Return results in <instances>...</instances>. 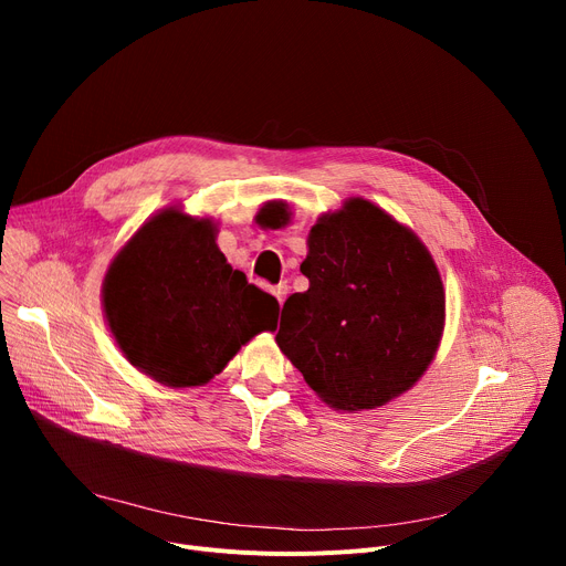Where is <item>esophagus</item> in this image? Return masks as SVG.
<instances>
[{
    "mask_svg": "<svg viewBox=\"0 0 566 566\" xmlns=\"http://www.w3.org/2000/svg\"><path fill=\"white\" fill-rule=\"evenodd\" d=\"M271 293L275 295L277 303L282 305V303H284V298H286V293H289V284H286V282H282V284H277V286H273V289H271Z\"/></svg>",
    "mask_w": 566,
    "mask_h": 566,
    "instance_id": "esophagus-1",
    "label": "esophagus"
}]
</instances>
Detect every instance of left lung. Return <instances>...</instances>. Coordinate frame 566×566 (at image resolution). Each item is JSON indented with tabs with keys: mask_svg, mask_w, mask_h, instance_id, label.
<instances>
[{
	"mask_svg": "<svg viewBox=\"0 0 566 566\" xmlns=\"http://www.w3.org/2000/svg\"><path fill=\"white\" fill-rule=\"evenodd\" d=\"M301 273L310 289L282 307L277 344L337 410L388 403L431 365L444 291L429 250L367 199L323 216Z\"/></svg>",
	"mask_w": 566,
	"mask_h": 566,
	"instance_id": "obj_1",
	"label": "left lung"
}]
</instances>
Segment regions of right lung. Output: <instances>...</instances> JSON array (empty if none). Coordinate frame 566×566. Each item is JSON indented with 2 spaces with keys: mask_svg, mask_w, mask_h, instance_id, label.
I'll list each match as a JSON object with an SVG mask.
<instances>
[{
  "mask_svg": "<svg viewBox=\"0 0 566 566\" xmlns=\"http://www.w3.org/2000/svg\"><path fill=\"white\" fill-rule=\"evenodd\" d=\"M109 331L130 365L169 388L220 374L243 344L277 328L271 293L233 271L211 220L167 208L109 265L103 284Z\"/></svg>",
  "mask_w": 566,
  "mask_h": 566,
  "instance_id": "1",
  "label": "right lung"
}]
</instances>
